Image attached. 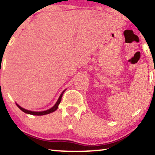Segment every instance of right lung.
Segmentation results:
<instances>
[{"mask_svg":"<svg viewBox=\"0 0 155 155\" xmlns=\"http://www.w3.org/2000/svg\"><path fill=\"white\" fill-rule=\"evenodd\" d=\"M64 91L61 93V94L60 95V96H59L58 101H57V103H56V104H55L54 106L51 108L49 109V110H45V111H41V112H35V111H30V110H26V109L22 108V107H20L19 105L17 104H16V105H17V106L20 109V110H21L22 111H23L24 113H28V114L35 115H47V114H49V113H52V112H54V111H55V110H57V108H58V106H59V104H60V102H61V97H62V95L64 94Z\"/></svg>","mask_w":155,"mask_h":155,"instance_id":"obj_1","label":"right lung"}]
</instances>
